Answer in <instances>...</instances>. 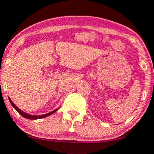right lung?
Listing matches in <instances>:
<instances>
[{
	"label": "right lung",
	"instance_id": "right-lung-1",
	"mask_svg": "<svg viewBox=\"0 0 154 154\" xmlns=\"http://www.w3.org/2000/svg\"><path fill=\"white\" fill-rule=\"evenodd\" d=\"M9 100H10V103H11V105H12V106H13V107H14V109H15L17 110V111L18 112L20 113V114L21 116H23V117L26 118V119H32V120H35V119H42V118L47 117V116H50V115H51V114H53V113H54V112H55L56 111H57V109H57L54 110V111L51 112H49V113H47V114H45V115H41V116H31V115H29V114H27V113L24 112H23L22 110H20V109H19V108L17 107V106H16V105L14 104V103H13V102H12V100H11V99H10V98H9Z\"/></svg>",
	"mask_w": 154,
	"mask_h": 154
}]
</instances>
